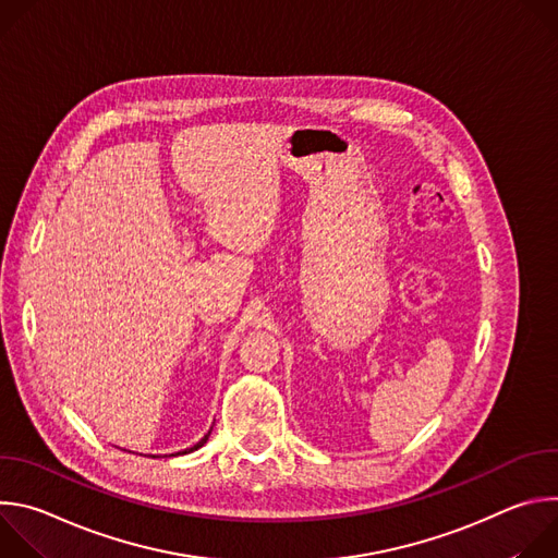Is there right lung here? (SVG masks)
Masks as SVG:
<instances>
[{
	"instance_id": "right-lung-1",
	"label": "right lung",
	"mask_w": 558,
	"mask_h": 558,
	"mask_svg": "<svg viewBox=\"0 0 558 558\" xmlns=\"http://www.w3.org/2000/svg\"><path fill=\"white\" fill-rule=\"evenodd\" d=\"M209 433H211V430H209ZM209 433H207V435H205V437H203L198 444H194L192 448H187V450H183V452H177V454H187V452H194V450H198L201 446H205V444H207V439H209ZM177 454H174V457H177Z\"/></svg>"
}]
</instances>
